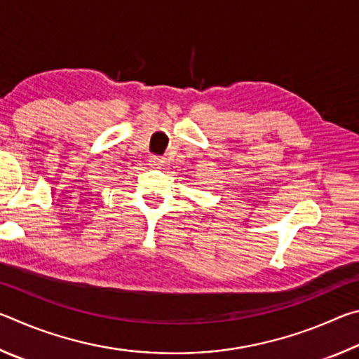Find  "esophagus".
I'll use <instances>...</instances> for the list:
<instances>
[{"mask_svg": "<svg viewBox=\"0 0 359 359\" xmlns=\"http://www.w3.org/2000/svg\"><path fill=\"white\" fill-rule=\"evenodd\" d=\"M149 165L151 168H155V169H160V168L165 166V160H163V158H160V156H150Z\"/></svg>", "mask_w": 359, "mask_h": 359, "instance_id": "1", "label": "esophagus"}]
</instances>
